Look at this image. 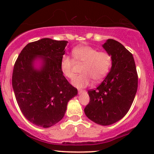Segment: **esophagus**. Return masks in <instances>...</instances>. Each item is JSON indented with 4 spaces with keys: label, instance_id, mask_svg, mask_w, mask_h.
Returning <instances> with one entry per match:
<instances>
[{
    "label": "esophagus",
    "instance_id": "34e87169",
    "mask_svg": "<svg viewBox=\"0 0 154 154\" xmlns=\"http://www.w3.org/2000/svg\"><path fill=\"white\" fill-rule=\"evenodd\" d=\"M85 91H84V90H79L78 91V93H85Z\"/></svg>",
    "mask_w": 154,
    "mask_h": 154
}]
</instances>
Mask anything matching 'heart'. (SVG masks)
I'll return each instance as SVG.
<instances>
[{
  "label": "heart",
  "mask_w": 154,
  "mask_h": 154,
  "mask_svg": "<svg viewBox=\"0 0 154 154\" xmlns=\"http://www.w3.org/2000/svg\"><path fill=\"white\" fill-rule=\"evenodd\" d=\"M72 57L77 63H83L79 75L72 79V84L77 88L89 85L92 79L95 82L101 81L109 74L112 64L111 55L106 51L89 45H79L72 51ZM75 63L69 56L64 55L60 61V69L65 77L72 79L74 77Z\"/></svg>",
  "instance_id": "obj_1"
}]
</instances>
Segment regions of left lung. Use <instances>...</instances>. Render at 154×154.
I'll list each match as a JSON object with an SVG mask.
<instances>
[{
	"instance_id": "1",
	"label": "left lung",
	"mask_w": 154,
	"mask_h": 154,
	"mask_svg": "<svg viewBox=\"0 0 154 154\" xmlns=\"http://www.w3.org/2000/svg\"><path fill=\"white\" fill-rule=\"evenodd\" d=\"M103 48L111 55L110 72L96 89L88 91L89 103L84 111L88 119L98 125H110L126 115L137 89V74L132 54L113 39Z\"/></svg>"
}]
</instances>
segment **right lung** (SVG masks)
<instances>
[{
	"label": "right lung",
	"instance_id": "1",
	"mask_svg": "<svg viewBox=\"0 0 154 154\" xmlns=\"http://www.w3.org/2000/svg\"><path fill=\"white\" fill-rule=\"evenodd\" d=\"M67 43L50 38L28 43L14 66L12 87L17 103L26 119L38 127L59 122L68 102L77 95L60 69ZM37 60L41 61L39 68L35 67Z\"/></svg>",
	"mask_w": 154,
	"mask_h": 154
}]
</instances>
